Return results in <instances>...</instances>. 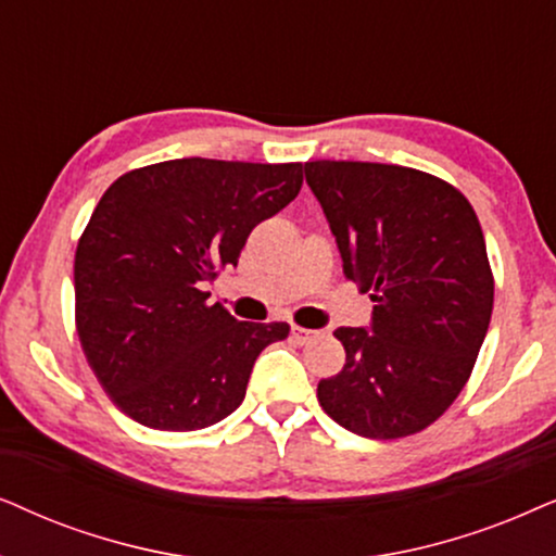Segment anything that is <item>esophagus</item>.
Returning <instances> with one entry per match:
<instances>
[{
    "mask_svg": "<svg viewBox=\"0 0 556 556\" xmlns=\"http://www.w3.org/2000/svg\"><path fill=\"white\" fill-rule=\"evenodd\" d=\"M313 338H315V330L300 328V325H294V328H292V340H294V343L305 345V343H309V340H313Z\"/></svg>",
    "mask_w": 556,
    "mask_h": 556,
    "instance_id": "obj_1",
    "label": "esophagus"
}]
</instances>
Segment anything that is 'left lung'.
<instances>
[{
  "instance_id": "1",
  "label": "left lung",
  "mask_w": 556,
  "mask_h": 556,
  "mask_svg": "<svg viewBox=\"0 0 556 556\" xmlns=\"http://www.w3.org/2000/svg\"><path fill=\"white\" fill-rule=\"evenodd\" d=\"M343 271L371 292L374 323L338 328L345 366L317 402L348 432L417 434L450 409L483 345L493 271L480 220L455 185L379 162H305Z\"/></svg>"
}]
</instances>
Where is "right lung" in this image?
Here are the masks:
<instances>
[{"label": "right lung", "instance_id": "obj_1", "mask_svg": "<svg viewBox=\"0 0 556 556\" xmlns=\"http://www.w3.org/2000/svg\"><path fill=\"white\" fill-rule=\"evenodd\" d=\"M302 162L185 157L109 185L73 262L76 330L103 391L139 425L192 432L247 396L256 355L287 323H243L203 287L249 233L298 198Z\"/></svg>", "mask_w": 556, "mask_h": 556}]
</instances>
